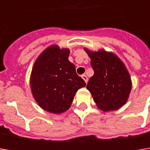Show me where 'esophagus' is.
Instances as JSON below:
<instances>
[{"label": "esophagus", "instance_id": "1", "mask_svg": "<svg viewBox=\"0 0 150 150\" xmlns=\"http://www.w3.org/2000/svg\"><path fill=\"white\" fill-rule=\"evenodd\" d=\"M82 78H83L84 81H85V83H88V77H87V76L85 75V74H83V75H82Z\"/></svg>", "mask_w": 150, "mask_h": 150}]
</instances>
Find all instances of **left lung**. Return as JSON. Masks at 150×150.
I'll list each match as a JSON object with an SVG mask.
<instances>
[{"label":"left lung","instance_id":"8db88e82","mask_svg":"<svg viewBox=\"0 0 150 150\" xmlns=\"http://www.w3.org/2000/svg\"><path fill=\"white\" fill-rule=\"evenodd\" d=\"M91 59L94 74L87 85L97 107L103 112L119 109L128 102L132 80L127 67L115 53L103 48L84 47Z\"/></svg>","mask_w":150,"mask_h":150}]
</instances>
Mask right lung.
I'll return each mask as SVG.
<instances>
[{
	"instance_id": "1",
	"label": "right lung",
	"mask_w": 150,
	"mask_h": 150,
	"mask_svg": "<svg viewBox=\"0 0 150 150\" xmlns=\"http://www.w3.org/2000/svg\"><path fill=\"white\" fill-rule=\"evenodd\" d=\"M70 49L51 45L36 59L30 76L32 94L38 106L59 114L71 107L78 89L86 86L68 60Z\"/></svg>"
}]
</instances>
